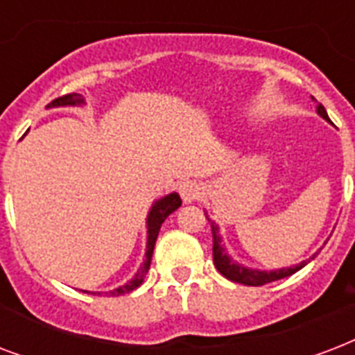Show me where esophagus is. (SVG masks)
Listing matches in <instances>:
<instances>
[{"label": "esophagus", "instance_id": "34e87169", "mask_svg": "<svg viewBox=\"0 0 355 355\" xmlns=\"http://www.w3.org/2000/svg\"><path fill=\"white\" fill-rule=\"evenodd\" d=\"M178 193H180L184 202H193L201 197V186L193 180H186L178 186Z\"/></svg>", "mask_w": 355, "mask_h": 355}]
</instances>
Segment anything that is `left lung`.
<instances>
[{
  "label": "left lung",
  "instance_id": "obj_1",
  "mask_svg": "<svg viewBox=\"0 0 355 355\" xmlns=\"http://www.w3.org/2000/svg\"><path fill=\"white\" fill-rule=\"evenodd\" d=\"M316 113H318V115H320L324 121L331 123L328 117V112H326V107H324L322 104L316 105ZM205 216H207V220L210 221V227H212L214 264H216V268H218V272H220L221 275H225L227 279L234 281V283H242V285H248V286L266 285V283H272V281L283 279V277H288V275L296 274L297 270H302V268H304L307 262H311V259H315L316 257V253H315V255L311 257V259H307V261H302L300 264H296V266L277 268V270H257V268L243 266V264L236 262L231 255H229V253H227L225 245L221 243L220 225H218L216 221L210 220L207 212H205Z\"/></svg>",
  "mask_w": 355,
  "mask_h": 355
}]
</instances>
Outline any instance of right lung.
Returning a JSON list of instances; mask_svg holds the SVG:
<instances>
[{
  "mask_svg": "<svg viewBox=\"0 0 355 355\" xmlns=\"http://www.w3.org/2000/svg\"><path fill=\"white\" fill-rule=\"evenodd\" d=\"M81 105H85V98H83L81 94L72 93L67 94V96H61V98H55L53 102H50V104L46 105V107L51 110V107H81ZM180 205H182V199H180V196H178L177 191H173V193H169V196L166 197H159L158 201L153 202V207H150V210H148L147 214V251H145V261H143V264L139 266V270L135 272V275L132 279L126 281L124 285L110 291L112 296L128 294V292H132L134 288H137V286L141 285L143 279H145V275H147L148 268H150V259H153L154 243H156V238H158L159 227L166 221L167 216L175 212ZM94 294H96V292H94Z\"/></svg>",
  "mask_w": 355,
  "mask_h": 355,
  "instance_id": "obj_1",
  "label": "right lung"
}]
</instances>
